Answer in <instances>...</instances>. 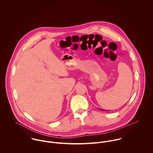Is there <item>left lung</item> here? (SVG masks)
I'll use <instances>...</instances> for the list:
<instances>
[{
    "label": "left lung",
    "instance_id": "obj_1",
    "mask_svg": "<svg viewBox=\"0 0 153 153\" xmlns=\"http://www.w3.org/2000/svg\"><path fill=\"white\" fill-rule=\"evenodd\" d=\"M101 109V110H104V109Z\"/></svg>",
    "mask_w": 153,
    "mask_h": 153
}]
</instances>
